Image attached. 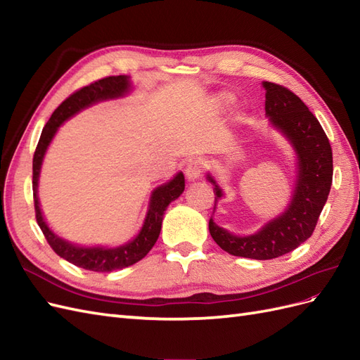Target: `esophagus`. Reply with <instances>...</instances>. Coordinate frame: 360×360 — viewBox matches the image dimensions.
Here are the masks:
<instances>
[{"mask_svg":"<svg viewBox=\"0 0 360 360\" xmlns=\"http://www.w3.org/2000/svg\"><path fill=\"white\" fill-rule=\"evenodd\" d=\"M204 168H205V162L202 159H193L188 163L186 167V177L189 180H195L198 179L201 174L204 172Z\"/></svg>","mask_w":360,"mask_h":360,"instance_id":"esophagus-1","label":"esophagus"}]
</instances>
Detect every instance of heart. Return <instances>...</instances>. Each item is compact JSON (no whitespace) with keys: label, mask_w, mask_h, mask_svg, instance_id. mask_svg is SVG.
<instances>
[{"label":"heart","mask_w":360,"mask_h":360,"mask_svg":"<svg viewBox=\"0 0 360 360\" xmlns=\"http://www.w3.org/2000/svg\"><path fill=\"white\" fill-rule=\"evenodd\" d=\"M222 99H224L225 102H230V101H231V97H230V96H226V94H225V96L222 97Z\"/></svg>","instance_id":"heart-1"}]
</instances>
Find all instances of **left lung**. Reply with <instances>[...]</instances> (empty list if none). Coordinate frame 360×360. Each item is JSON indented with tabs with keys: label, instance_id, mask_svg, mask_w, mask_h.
Listing matches in <instances>:
<instances>
[{
	"label": "left lung",
	"instance_id": "obj_1",
	"mask_svg": "<svg viewBox=\"0 0 360 360\" xmlns=\"http://www.w3.org/2000/svg\"><path fill=\"white\" fill-rule=\"evenodd\" d=\"M266 89V114L284 134L299 156L297 186L287 212L269 222L257 234L238 237L217 226L210 217L209 230L213 240L228 254L236 257L271 259L285 255L312 236L323 207L328 201L333 159L329 138L321 124L299 97L284 85L263 82ZM214 184V207L222 197ZM213 207V212H214Z\"/></svg>",
	"mask_w": 360,
	"mask_h": 360
}]
</instances>
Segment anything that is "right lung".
<instances>
[{
    "label": "right lung",
    "instance_id": "add662e5",
    "mask_svg": "<svg viewBox=\"0 0 360 360\" xmlns=\"http://www.w3.org/2000/svg\"><path fill=\"white\" fill-rule=\"evenodd\" d=\"M129 86L130 84L127 76L118 75L106 76V78L91 82L90 85L82 86V89L72 93L68 99L52 112L48 123L43 127L39 144L34 151V158H32V197H34L36 219L43 236H45L46 242L57 255L68 259L69 263L75 266L93 271H114L118 269L132 266L138 263L139 259H143L158 240L162 228V219L163 214H165L167 207L171 201L177 200L184 191V176L181 172H179L169 183L159 186L153 192V195H151L150 209L139 234L130 243L114 249L75 246L57 237L49 230L46 222L43 221L37 198L39 174L43 156H45V151L51 143V139L56 135L58 126L86 106H90L99 101L114 99V97L123 96L129 90Z\"/></svg>",
    "mask_w": 360,
    "mask_h": 360
}]
</instances>
